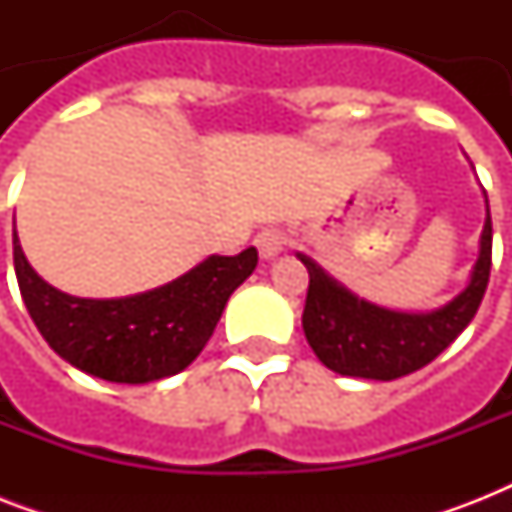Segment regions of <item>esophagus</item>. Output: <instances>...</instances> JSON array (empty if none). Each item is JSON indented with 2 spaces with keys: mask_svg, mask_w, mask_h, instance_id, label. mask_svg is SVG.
I'll return each mask as SVG.
<instances>
[{
  "mask_svg": "<svg viewBox=\"0 0 512 512\" xmlns=\"http://www.w3.org/2000/svg\"><path fill=\"white\" fill-rule=\"evenodd\" d=\"M255 247L263 260H273V257L281 255L284 247H287V236H284L279 228H263V231L255 236Z\"/></svg>",
  "mask_w": 512,
  "mask_h": 512,
  "instance_id": "1",
  "label": "esophagus"
}]
</instances>
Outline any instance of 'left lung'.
Returning <instances> with one entry per match:
<instances>
[{"label":"left lung","instance_id":"1","mask_svg":"<svg viewBox=\"0 0 512 512\" xmlns=\"http://www.w3.org/2000/svg\"><path fill=\"white\" fill-rule=\"evenodd\" d=\"M308 268L311 284L305 297V340L327 369L345 377L396 380L430 364L452 345L476 316L492 271V215L486 199V220L478 260L468 287L446 305L428 313L390 311L353 295L329 276L313 257L297 252Z\"/></svg>","mask_w":512,"mask_h":512}]
</instances>
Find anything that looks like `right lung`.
<instances>
[{
  "label": "right lung",
  "mask_w": 512,
  "mask_h": 512,
  "mask_svg": "<svg viewBox=\"0 0 512 512\" xmlns=\"http://www.w3.org/2000/svg\"><path fill=\"white\" fill-rule=\"evenodd\" d=\"M20 297L55 353L108 382L164 380L183 372L215 332L233 289L252 276L257 249L233 257L209 255L180 279L114 300L60 292L31 268L12 233Z\"/></svg>",
  "instance_id": "obj_1"
}]
</instances>
